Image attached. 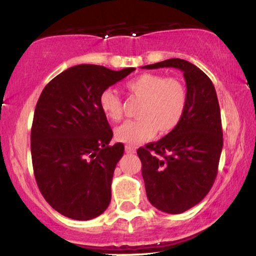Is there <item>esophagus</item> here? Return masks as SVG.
Segmentation results:
<instances>
[{
    "instance_id": "1",
    "label": "esophagus",
    "mask_w": 256,
    "mask_h": 256,
    "mask_svg": "<svg viewBox=\"0 0 256 256\" xmlns=\"http://www.w3.org/2000/svg\"><path fill=\"white\" fill-rule=\"evenodd\" d=\"M125 151H126V154H134L136 148L132 146V145H126Z\"/></svg>"
}]
</instances>
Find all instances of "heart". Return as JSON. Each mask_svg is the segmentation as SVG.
Here are the masks:
<instances>
[{"instance_id": "1", "label": "heart", "mask_w": 256, "mask_h": 256, "mask_svg": "<svg viewBox=\"0 0 256 256\" xmlns=\"http://www.w3.org/2000/svg\"><path fill=\"white\" fill-rule=\"evenodd\" d=\"M126 90L142 99L139 119L128 120L118 126L116 137L122 143L139 144L156 134H168L180 124L186 112L188 93L177 78H166L156 73H143L126 82ZM102 111L108 119L117 122L122 116L120 96L108 88L99 96Z\"/></svg>"}]
</instances>
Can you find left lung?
Returning a JSON list of instances; mask_svg holds the SVG:
<instances>
[{"label":"left lung","instance_id":"8db88e82","mask_svg":"<svg viewBox=\"0 0 256 256\" xmlns=\"http://www.w3.org/2000/svg\"><path fill=\"white\" fill-rule=\"evenodd\" d=\"M182 70L188 102L180 124L158 142L137 150L148 200L168 214L200 203L215 182L223 146L221 112L215 87L189 61L169 59L143 68Z\"/></svg>","mask_w":256,"mask_h":256}]
</instances>
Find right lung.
Returning <instances> with one entry per match:
<instances>
[{"label": "right lung", "instance_id": "1", "mask_svg": "<svg viewBox=\"0 0 256 256\" xmlns=\"http://www.w3.org/2000/svg\"><path fill=\"white\" fill-rule=\"evenodd\" d=\"M136 68L78 64L52 79L34 112L30 151L42 196L61 215L87 221L111 202L113 172L124 154L99 105L102 90Z\"/></svg>", "mask_w": 256, "mask_h": 256}]
</instances>
